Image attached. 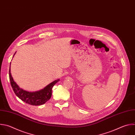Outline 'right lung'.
<instances>
[{"label": "right lung", "mask_w": 135, "mask_h": 135, "mask_svg": "<svg viewBox=\"0 0 135 135\" xmlns=\"http://www.w3.org/2000/svg\"><path fill=\"white\" fill-rule=\"evenodd\" d=\"M15 53L16 52L14 55ZM9 76L12 87L15 94L23 101L33 105H41L49 100L52 96V88L60 80L59 79H57V80L54 81L43 89L40 91L29 92L20 88L14 81L11 73V66L9 70Z\"/></svg>", "instance_id": "add662e5"}]
</instances>
